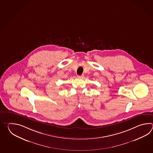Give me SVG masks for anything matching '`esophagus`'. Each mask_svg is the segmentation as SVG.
<instances>
[{
    "label": "esophagus",
    "instance_id": "1",
    "mask_svg": "<svg viewBox=\"0 0 153 153\" xmlns=\"http://www.w3.org/2000/svg\"><path fill=\"white\" fill-rule=\"evenodd\" d=\"M77 77L78 78H80V79H82V78H84V75H78Z\"/></svg>",
    "mask_w": 153,
    "mask_h": 153
}]
</instances>
